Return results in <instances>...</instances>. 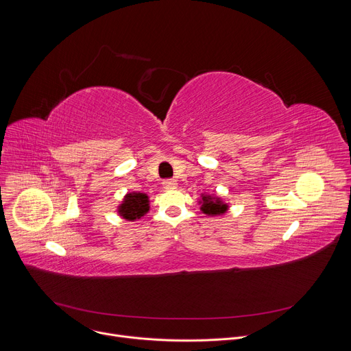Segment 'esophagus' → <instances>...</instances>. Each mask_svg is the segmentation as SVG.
Masks as SVG:
<instances>
[{
    "label": "esophagus",
    "instance_id": "34e87169",
    "mask_svg": "<svg viewBox=\"0 0 351 351\" xmlns=\"http://www.w3.org/2000/svg\"><path fill=\"white\" fill-rule=\"evenodd\" d=\"M164 189H175L178 186V180L176 179H167L162 182Z\"/></svg>",
    "mask_w": 351,
    "mask_h": 351
}]
</instances>
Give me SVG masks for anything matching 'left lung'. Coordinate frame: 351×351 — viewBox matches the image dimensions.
I'll list each match as a JSON object with an SVG mask.
<instances>
[{"label": "left lung", "mask_w": 351, "mask_h": 351, "mask_svg": "<svg viewBox=\"0 0 351 351\" xmlns=\"http://www.w3.org/2000/svg\"><path fill=\"white\" fill-rule=\"evenodd\" d=\"M198 204H199V211L208 217H219L229 210V206L221 197L215 194L203 193L198 199Z\"/></svg>", "instance_id": "obj_1"}]
</instances>
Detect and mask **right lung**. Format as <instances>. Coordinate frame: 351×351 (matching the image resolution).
<instances>
[{
    "instance_id": "add662e5",
    "label": "right lung",
    "mask_w": 351,
    "mask_h": 351,
    "mask_svg": "<svg viewBox=\"0 0 351 351\" xmlns=\"http://www.w3.org/2000/svg\"><path fill=\"white\" fill-rule=\"evenodd\" d=\"M149 210V199L145 193H128L118 206V214L126 221H136L144 217Z\"/></svg>"
}]
</instances>
